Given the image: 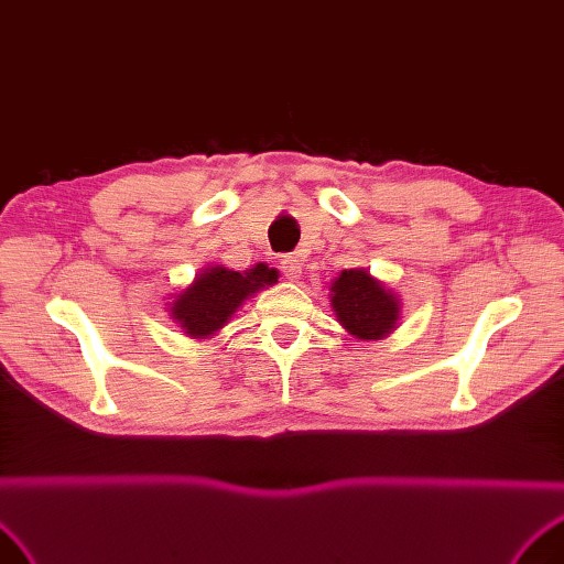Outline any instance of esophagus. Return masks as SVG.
Returning <instances> with one entry per match:
<instances>
[{"mask_svg":"<svg viewBox=\"0 0 564 564\" xmlns=\"http://www.w3.org/2000/svg\"><path fill=\"white\" fill-rule=\"evenodd\" d=\"M302 262H300V258L297 256H285L283 260H281V271H283V276L285 279H290V281H295V279H300V274H302V267H300Z\"/></svg>","mask_w":564,"mask_h":564,"instance_id":"esophagus-1","label":"esophagus"}]
</instances>
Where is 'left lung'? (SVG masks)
Wrapping results in <instances>:
<instances>
[{
  "mask_svg": "<svg viewBox=\"0 0 564 564\" xmlns=\"http://www.w3.org/2000/svg\"><path fill=\"white\" fill-rule=\"evenodd\" d=\"M337 321L358 339H379L395 328L401 306L362 269H344L330 285Z\"/></svg>",
  "mask_w": 564,
  "mask_h": 564,
  "instance_id": "1",
  "label": "left lung"
}]
</instances>
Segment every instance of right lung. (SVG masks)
<instances>
[{"label":"right lung","mask_w":564,"mask_h":564,"mask_svg":"<svg viewBox=\"0 0 564 564\" xmlns=\"http://www.w3.org/2000/svg\"><path fill=\"white\" fill-rule=\"evenodd\" d=\"M274 279L276 271L264 264L248 269L246 274L225 267L206 269L202 276H196L194 285L173 302V318L189 337H208L223 328L248 295L271 285Z\"/></svg>","instance_id":"1"}]
</instances>
